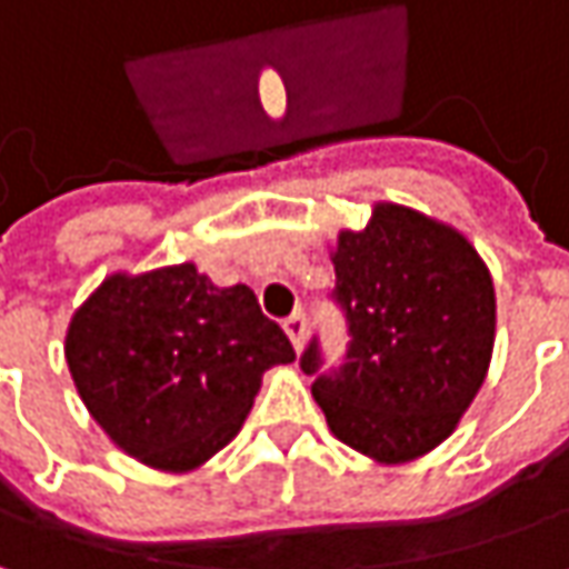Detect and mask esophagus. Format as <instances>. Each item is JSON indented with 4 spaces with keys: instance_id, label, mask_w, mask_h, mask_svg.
<instances>
[{
    "instance_id": "1",
    "label": "esophagus",
    "mask_w": 569,
    "mask_h": 569,
    "mask_svg": "<svg viewBox=\"0 0 569 569\" xmlns=\"http://www.w3.org/2000/svg\"><path fill=\"white\" fill-rule=\"evenodd\" d=\"M283 327H286V337L292 340V346H296V352H299V349H302V346H305V315H302V311L289 315Z\"/></svg>"
}]
</instances>
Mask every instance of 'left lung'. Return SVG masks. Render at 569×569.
I'll return each instance as SVG.
<instances>
[{"mask_svg":"<svg viewBox=\"0 0 569 569\" xmlns=\"http://www.w3.org/2000/svg\"><path fill=\"white\" fill-rule=\"evenodd\" d=\"M330 261L349 349L337 371H321V346L308 343L299 365L315 375L311 393L330 431L368 460H419L485 383L491 273L462 232L400 204H375L365 229H343Z\"/></svg>","mask_w":569,"mask_h":569,"instance_id":"left-lung-1","label":"left lung"}]
</instances>
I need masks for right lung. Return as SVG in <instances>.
<instances>
[{
  "mask_svg": "<svg viewBox=\"0 0 569 569\" xmlns=\"http://www.w3.org/2000/svg\"><path fill=\"white\" fill-rule=\"evenodd\" d=\"M296 349L248 286L194 264L112 273L71 315L66 362L93 421L128 457L188 472L242 428L261 378Z\"/></svg>",
  "mask_w": 569,
  "mask_h": 569,
  "instance_id": "obj_1",
  "label": "right lung"
}]
</instances>
